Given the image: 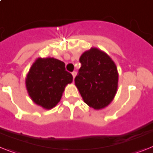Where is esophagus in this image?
<instances>
[{
	"label": "esophagus",
	"instance_id": "obj_1",
	"mask_svg": "<svg viewBox=\"0 0 153 153\" xmlns=\"http://www.w3.org/2000/svg\"><path fill=\"white\" fill-rule=\"evenodd\" d=\"M77 75V72L76 71H74V72H72V76H73V79H74V78H75V76Z\"/></svg>",
	"mask_w": 153,
	"mask_h": 153
}]
</instances>
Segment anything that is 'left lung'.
Instances as JSON below:
<instances>
[{
  "label": "left lung",
  "mask_w": 153,
  "mask_h": 153,
  "mask_svg": "<svg viewBox=\"0 0 153 153\" xmlns=\"http://www.w3.org/2000/svg\"><path fill=\"white\" fill-rule=\"evenodd\" d=\"M82 67L74 83L84 102L96 110L108 105L117 93L119 73L115 62L104 51L91 48L82 54Z\"/></svg>",
  "instance_id": "left-lung-1"
}]
</instances>
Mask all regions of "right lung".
I'll list each match as a JSON object with an SVG mask.
<instances>
[{"mask_svg":"<svg viewBox=\"0 0 153 153\" xmlns=\"http://www.w3.org/2000/svg\"><path fill=\"white\" fill-rule=\"evenodd\" d=\"M73 77L65 70V64L53 57L38 58L26 77V88L36 105L49 110L59 102L66 85Z\"/></svg>","mask_w":153,"mask_h":153,"instance_id":"right-lung-1","label":"right lung"}]
</instances>
